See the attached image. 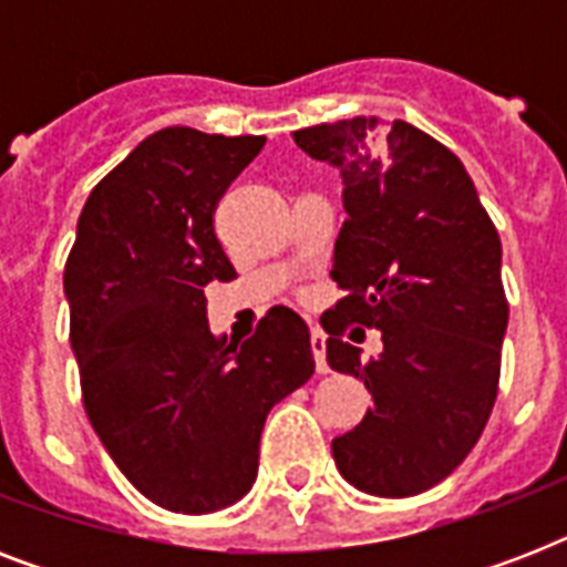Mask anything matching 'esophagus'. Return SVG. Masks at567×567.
I'll return each instance as SVG.
<instances>
[{
	"label": "esophagus",
	"mask_w": 567,
	"mask_h": 567,
	"mask_svg": "<svg viewBox=\"0 0 567 567\" xmlns=\"http://www.w3.org/2000/svg\"><path fill=\"white\" fill-rule=\"evenodd\" d=\"M311 353H315V364H318L320 373H327V336L323 329L311 327Z\"/></svg>",
	"instance_id": "esophagus-1"
}]
</instances>
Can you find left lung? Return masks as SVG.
I'll use <instances>...</instances> for the list:
<instances>
[{
    "label": "left lung",
    "mask_w": 567,
    "mask_h": 567,
    "mask_svg": "<svg viewBox=\"0 0 567 567\" xmlns=\"http://www.w3.org/2000/svg\"><path fill=\"white\" fill-rule=\"evenodd\" d=\"M291 137L344 182L332 256L344 297L320 323L329 368L373 396L332 456L359 492L412 497L465 462L492 414L509 323L501 235L465 164L405 120H338ZM344 319L380 329L377 360L340 341Z\"/></svg>",
    "instance_id": "1"
}]
</instances>
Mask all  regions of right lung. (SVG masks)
Returning <instances> with one entry per match:
<instances>
[{
    "label": "right lung",
    "instance_id": "add662e5",
    "mask_svg": "<svg viewBox=\"0 0 567 567\" xmlns=\"http://www.w3.org/2000/svg\"><path fill=\"white\" fill-rule=\"evenodd\" d=\"M261 146L190 126L144 137L91 190L64 267L84 412L128 483L182 515L252 488L267 412L315 373L291 309L244 344L217 341L205 318V285L235 279L214 205Z\"/></svg>",
    "mask_w": 567,
    "mask_h": 567
}]
</instances>
